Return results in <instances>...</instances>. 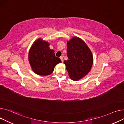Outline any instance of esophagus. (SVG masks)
Listing matches in <instances>:
<instances>
[{
	"label": "esophagus",
	"instance_id": "esophagus-1",
	"mask_svg": "<svg viewBox=\"0 0 124 124\" xmlns=\"http://www.w3.org/2000/svg\"><path fill=\"white\" fill-rule=\"evenodd\" d=\"M60 59L61 60V61H62V62H63V57H62V56H61V57H60Z\"/></svg>",
	"mask_w": 124,
	"mask_h": 124
}]
</instances>
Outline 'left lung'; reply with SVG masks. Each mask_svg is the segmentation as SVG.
I'll return each mask as SVG.
<instances>
[{
    "instance_id": "1",
    "label": "left lung",
    "mask_w": 124,
    "mask_h": 124,
    "mask_svg": "<svg viewBox=\"0 0 124 124\" xmlns=\"http://www.w3.org/2000/svg\"><path fill=\"white\" fill-rule=\"evenodd\" d=\"M68 60L63 63L69 77L77 81L90 71L93 63V55L91 49L81 39L74 36L67 41Z\"/></svg>"
}]
</instances>
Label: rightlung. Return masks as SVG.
Returning a JSON list of instances; mask_svg holds the SVG:
<instances>
[{"label":"right lung","instance_id":"1","mask_svg":"<svg viewBox=\"0 0 124 124\" xmlns=\"http://www.w3.org/2000/svg\"><path fill=\"white\" fill-rule=\"evenodd\" d=\"M28 61L32 71L39 76L49 75L58 63L62 62L49 48V43L41 38L36 39L28 53Z\"/></svg>","mask_w":124,"mask_h":124}]
</instances>
